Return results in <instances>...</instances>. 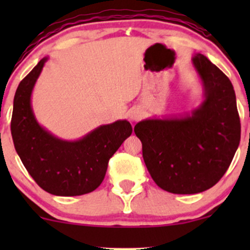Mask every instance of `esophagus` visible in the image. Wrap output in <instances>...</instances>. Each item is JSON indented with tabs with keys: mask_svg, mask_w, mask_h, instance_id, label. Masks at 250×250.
I'll use <instances>...</instances> for the list:
<instances>
[{
	"mask_svg": "<svg viewBox=\"0 0 250 250\" xmlns=\"http://www.w3.org/2000/svg\"><path fill=\"white\" fill-rule=\"evenodd\" d=\"M141 117H142V113H141V111H139V110H134V111H131L130 114H129V119H130V121H133V122L139 121Z\"/></svg>",
	"mask_w": 250,
	"mask_h": 250,
	"instance_id": "34e87169",
	"label": "esophagus"
}]
</instances>
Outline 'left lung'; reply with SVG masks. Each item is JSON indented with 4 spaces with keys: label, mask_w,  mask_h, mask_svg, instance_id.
I'll use <instances>...</instances> for the list:
<instances>
[{
    "label": "left lung",
    "mask_w": 250,
    "mask_h": 250,
    "mask_svg": "<svg viewBox=\"0 0 250 250\" xmlns=\"http://www.w3.org/2000/svg\"><path fill=\"white\" fill-rule=\"evenodd\" d=\"M191 61L202 83V103L190 114L147 119L134 128L149 174L160 188L173 194H197L216 185L241 137L230 80L202 54Z\"/></svg>",
    "instance_id": "left-lung-1"
}]
</instances>
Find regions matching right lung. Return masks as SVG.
Returning <instances> with one entry per match:
<instances>
[{
  "instance_id": "right-lung-1",
  "label": "right lung",
  "mask_w": 250,
  "mask_h": 250,
  "mask_svg": "<svg viewBox=\"0 0 250 250\" xmlns=\"http://www.w3.org/2000/svg\"><path fill=\"white\" fill-rule=\"evenodd\" d=\"M48 57L20 82L14 97L11 136L20 159L43 190L77 196L95 190L104 179L109 159L133 128L127 120L103 125L76 141L59 139L37 122L31 93Z\"/></svg>"
}]
</instances>
